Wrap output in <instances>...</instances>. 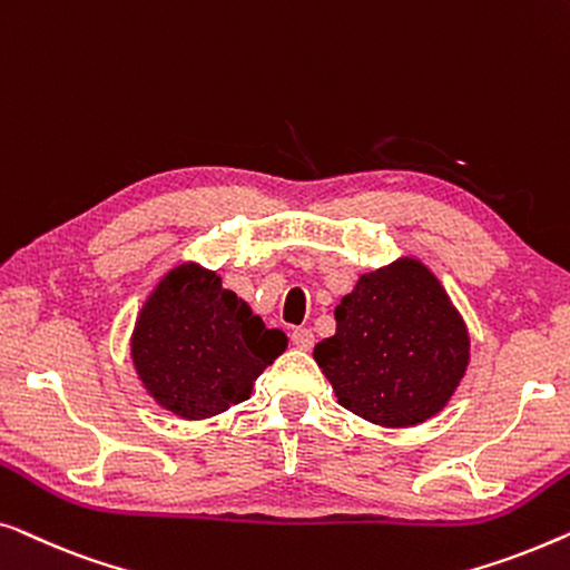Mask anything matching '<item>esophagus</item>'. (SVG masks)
I'll use <instances>...</instances> for the list:
<instances>
[{
	"label": "esophagus",
	"mask_w": 570,
	"mask_h": 570,
	"mask_svg": "<svg viewBox=\"0 0 570 570\" xmlns=\"http://www.w3.org/2000/svg\"><path fill=\"white\" fill-rule=\"evenodd\" d=\"M292 343L299 351H309L312 346H315V335H312V331H307V327H296V331L292 333Z\"/></svg>",
	"instance_id": "34e87169"
}]
</instances>
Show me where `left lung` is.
<instances>
[{
    "instance_id": "left-lung-1",
    "label": "left lung",
    "mask_w": 570,
    "mask_h": 570,
    "mask_svg": "<svg viewBox=\"0 0 570 570\" xmlns=\"http://www.w3.org/2000/svg\"><path fill=\"white\" fill-rule=\"evenodd\" d=\"M315 362L346 411L403 429L436 415L470 362V335L421 261L364 274L335 307V335Z\"/></svg>"
}]
</instances>
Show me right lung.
<instances>
[{
    "label": "right lung",
    "instance_id": "obj_1",
    "mask_svg": "<svg viewBox=\"0 0 570 570\" xmlns=\"http://www.w3.org/2000/svg\"><path fill=\"white\" fill-rule=\"evenodd\" d=\"M286 351V335L263 325L222 278L196 263L173 268L144 302L131 358L159 405L188 421L250 397L263 368Z\"/></svg>",
    "mask_w": 570,
    "mask_h": 570
}]
</instances>
